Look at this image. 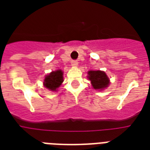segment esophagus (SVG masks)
<instances>
[{
	"instance_id": "1",
	"label": "esophagus",
	"mask_w": 150,
	"mask_h": 150,
	"mask_svg": "<svg viewBox=\"0 0 150 150\" xmlns=\"http://www.w3.org/2000/svg\"><path fill=\"white\" fill-rule=\"evenodd\" d=\"M71 65L74 66V67H76L79 64V62H78L77 60H72V61H71Z\"/></svg>"
}]
</instances>
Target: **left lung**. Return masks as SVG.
Instances as JSON below:
<instances>
[{
    "mask_svg": "<svg viewBox=\"0 0 150 150\" xmlns=\"http://www.w3.org/2000/svg\"><path fill=\"white\" fill-rule=\"evenodd\" d=\"M89 79L95 89H103L108 86L110 82L106 73L102 71H89Z\"/></svg>",
    "mask_w": 150,
    "mask_h": 150,
    "instance_id": "obj_1",
    "label": "left lung"
}]
</instances>
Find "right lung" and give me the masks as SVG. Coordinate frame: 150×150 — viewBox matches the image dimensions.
Segmentation results:
<instances>
[{"mask_svg": "<svg viewBox=\"0 0 150 150\" xmlns=\"http://www.w3.org/2000/svg\"><path fill=\"white\" fill-rule=\"evenodd\" d=\"M63 72L61 70L52 71L46 76L44 79V86L52 91H55L63 82Z\"/></svg>", "mask_w": 150, "mask_h": 150, "instance_id": "right-lung-1", "label": "right lung"}]
</instances>
